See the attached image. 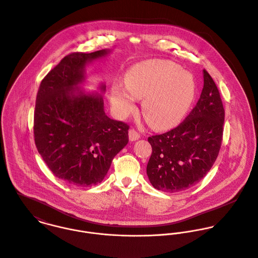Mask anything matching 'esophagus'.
<instances>
[{
	"label": "esophagus",
	"instance_id": "1",
	"mask_svg": "<svg viewBox=\"0 0 258 258\" xmlns=\"http://www.w3.org/2000/svg\"><path fill=\"white\" fill-rule=\"evenodd\" d=\"M139 138H140V134L135 129H130L129 130V139L131 141H136Z\"/></svg>",
	"mask_w": 258,
	"mask_h": 258
}]
</instances>
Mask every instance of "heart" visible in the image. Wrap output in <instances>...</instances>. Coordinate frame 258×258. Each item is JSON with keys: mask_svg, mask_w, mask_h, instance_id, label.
Here are the masks:
<instances>
[{"mask_svg": "<svg viewBox=\"0 0 258 258\" xmlns=\"http://www.w3.org/2000/svg\"><path fill=\"white\" fill-rule=\"evenodd\" d=\"M126 89L115 85L111 103L115 114L124 118L142 100V113L147 123L156 129L178 124L188 112L194 96L193 77L170 61L155 60L137 65L125 75Z\"/></svg>", "mask_w": 258, "mask_h": 258, "instance_id": "1", "label": "heart"}]
</instances>
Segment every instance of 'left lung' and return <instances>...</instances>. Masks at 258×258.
<instances>
[{
    "label": "left lung",
    "instance_id": "left-lung-1",
    "mask_svg": "<svg viewBox=\"0 0 258 258\" xmlns=\"http://www.w3.org/2000/svg\"><path fill=\"white\" fill-rule=\"evenodd\" d=\"M196 106L177 127L148 138L152 154L147 175L154 188L179 192L197 184L213 166L222 142L224 108L215 82L203 70Z\"/></svg>",
    "mask_w": 258,
    "mask_h": 258
}]
</instances>
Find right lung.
Segmentation results:
<instances>
[{
    "label": "right lung",
    "instance_id": "right-lung-1",
    "mask_svg": "<svg viewBox=\"0 0 258 258\" xmlns=\"http://www.w3.org/2000/svg\"><path fill=\"white\" fill-rule=\"evenodd\" d=\"M108 52L67 55L45 76L38 90L36 147L53 174L70 185L100 183L113 158L129 141V125L105 114L102 96L78 89L84 81L87 63Z\"/></svg>",
    "mask_w": 258,
    "mask_h": 258
}]
</instances>
